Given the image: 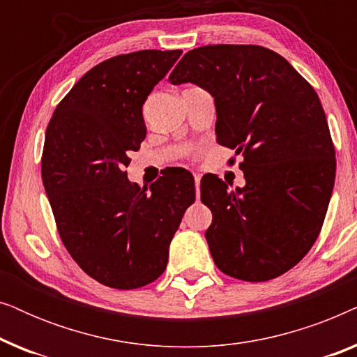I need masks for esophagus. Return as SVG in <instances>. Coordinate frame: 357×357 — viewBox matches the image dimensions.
Masks as SVG:
<instances>
[{
  "label": "esophagus",
  "mask_w": 357,
  "mask_h": 357,
  "mask_svg": "<svg viewBox=\"0 0 357 357\" xmlns=\"http://www.w3.org/2000/svg\"><path fill=\"white\" fill-rule=\"evenodd\" d=\"M199 183H202V178L199 175H195V188H197V198L199 199Z\"/></svg>",
  "instance_id": "esophagus-1"
}]
</instances>
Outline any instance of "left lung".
Wrapping results in <instances>:
<instances>
[{"instance_id":"8db88e82","label":"left lung","mask_w":357,"mask_h":357,"mask_svg":"<svg viewBox=\"0 0 357 357\" xmlns=\"http://www.w3.org/2000/svg\"><path fill=\"white\" fill-rule=\"evenodd\" d=\"M214 97L218 143L242 154L245 185L202 178L206 242L227 276L260 282L296 266L319 237L335 183V148L320 99L276 52L208 45L169 76Z\"/></svg>"}]
</instances>
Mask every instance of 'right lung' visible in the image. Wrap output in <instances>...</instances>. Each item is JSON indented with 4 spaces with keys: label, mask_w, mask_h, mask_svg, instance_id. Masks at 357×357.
Instances as JSON below:
<instances>
[{
    "label": "right lung",
    "mask_w": 357,
    "mask_h": 357,
    "mask_svg": "<svg viewBox=\"0 0 357 357\" xmlns=\"http://www.w3.org/2000/svg\"><path fill=\"white\" fill-rule=\"evenodd\" d=\"M182 50H141L102 61L73 86L48 123L42 180L66 250L81 270L115 289L162 275L169 245L195 202L188 170L141 188L130 153L146 138L143 104Z\"/></svg>",
    "instance_id": "right-lung-1"
}]
</instances>
